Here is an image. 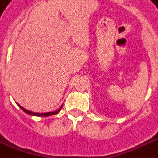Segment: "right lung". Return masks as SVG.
<instances>
[{
  "label": "right lung",
  "mask_w": 158,
  "mask_h": 158,
  "mask_svg": "<svg viewBox=\"0 0 158 158\" xmlns=\"http://www.w3.org/2000/svg\"><path fill=\"white\" fill-rule=\"evenodd\" d=\"M19 106H20V108H21L24 112H26L27 114H29V115H32V116H52V115H56V114H57L59 111L61 110L62 105L61 106V108H60L59 110H57L56 111H54V112H47V113H35V112H32V111H29V110H26V109H24V108L21 106V105H19Z\"/></svg>",
  "instance_id": "right-lung-1"
}]
</instances>
